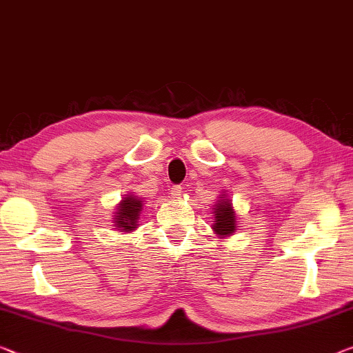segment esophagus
I'll return each mask as SVG.
<instances>
[{
  "mask_svg": "<svg viewBox=\"0 0 353 353\" xmlns=\"http://www.w3.org/2000/svg\"><path fill=\"white\" fill-rule=\"evenodd\" d=\"M170 194H172L175 199H180L181 194H183V188H181V186H172V188H170Z\"/></svg>",
  "mask_w": 353,
  "mask_h": 353,
  "instance_id": "obj_1",
  "label": "esophagus"
}]
</instances>
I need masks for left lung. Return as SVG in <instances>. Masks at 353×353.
Wrapping results in <instances>:
<instances>
[{"label": "left lung", "instance_id": "obj_1", "mask_svg": "<svg viewBox=\"0 0 353 353\" xmlns=\"http://www.w3.org/2000/svg\"><path fill=\"white\" fill-rule=\"evenodd\" d=\"M213 229L218 238H229L236 232V213L233 210L232 199L227 194H221L213 205Z\"/></svg>", "mask_w": 353, "mask_h": 353}]
</instances>
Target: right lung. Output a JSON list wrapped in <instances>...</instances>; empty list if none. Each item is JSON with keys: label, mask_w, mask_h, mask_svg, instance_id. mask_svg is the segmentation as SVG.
Returning a JSON list of instances; mask_svg holds the SVG:
<instances>
[{"label": "right lung", "mask_w": 353, "mask_h": 353, "mask_svg": "<svg viewBox=\"0 0 353 353\" xmlns=\"http://www.w3.org/2000/svg\"><path fill=\"white\" fill-rule=\"evenodd\" d=\"M143 200L135 195L134 192H128L124 197H121L120 203H118L117 211L113 213V227L118 232L131 233L135 229H139L140 214L143 210Z\"/></svg>", "instance_id": "right-lung-1"}]
</instances>
